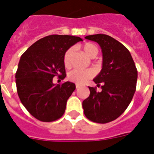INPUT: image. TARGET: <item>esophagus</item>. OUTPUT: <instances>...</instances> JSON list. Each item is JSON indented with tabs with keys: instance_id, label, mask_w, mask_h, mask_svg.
Returning a JSON list of instances; mask_svg holds the SVG:
<instances>
[{
	"instance_id": "1",
	"label": "esophagus",
	"mask_w": 154,
	"mask_h": 154,
	"mask_svg": "<svg viewBox=\"0 0 154 154\" xmlns=\"http://www.w3.org/2000/svg\"><path fill=\"white\" fill-rule=\"evenodd\" d=\"M80 86H81V85H79V84H76V88H79Z\"/></svg>"
}]
</instances>
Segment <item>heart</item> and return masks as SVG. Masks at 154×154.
I'll use <instances>...</instances> for the list:
<instances>
[{
    "instance_id": "obj_1",
    "label": "heart",
    "mask_w": 154,
    "mask_h": 154,
    "mask_svg": "<svg viewBox=\"0 0 154 154\" xmlns=\"http://www.w3.org/2000/svg\"><path fill=\"white\" fill-rule=\"evenodd\" d=\"M83 50L85 53L88 57L91 58L95 57L98 54V49L94 44L92 43H85L83 45ZM73 53V48L71 47L65 51L64 57H63V62L66 68H69L71 66V60ZM95 72L92 69H76L72 70L68 75V78L72 82H75L77 84H85L88 82L89 79H91L94 77Z\"/></svg>"
}]
</instances>
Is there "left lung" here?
<instances>
[{
  "instance_id": "left-lung-1",
  "label": "left lung",
  "mask_w": 154,
  "mask_h": 154,
  "mask_svg": "<svg viewBox=\"0 0 154 154\" xmlns=\"http://www.w3.org/2000/svg\"><path fill=\"white\" fill-rule=\"evenodd\" d=\"M85 39L101 46L102 69L94 79L101 91L89 87L90 94L83 101L85 117L105 124L114 121L125 112L136 91L137 69L129 51L122 43L105 34L89 35Z\"/></svg>"
}]
</instances>
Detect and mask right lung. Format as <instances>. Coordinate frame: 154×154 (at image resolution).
<instances>
[{"label": "right lung", "instance_id": "obj_1", "mask_svg": "<svg viewBox=\"0 0 154 154\" xmlns=\"http://www.w3.org/2000/svg\"><path fill=\"white\" fill-rule=\"evenodd\" d=\"M82 38L69 35H49L32 44L20 57L16 72L17 90L30 114L41 122H54L62 117L66 102L76 89L74 83L53 84L57 76L66 77L63 57Z\"/></svg>", "mask_w": 154, "mask_h": 154}]
</instances>
